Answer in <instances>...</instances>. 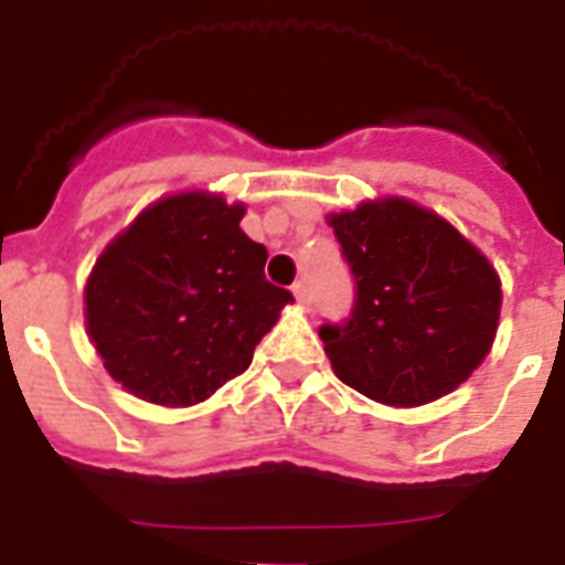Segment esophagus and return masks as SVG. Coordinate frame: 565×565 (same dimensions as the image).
Here are the masks:
<instances>
[{
  "label": "esophagus",
  "instance_id": "34e87169",
  "mask_svg": "<svg viewBox=\"0 0 565 565\" xmlns=\"http://www.w3.org/2000/svg\"><path fill=\"white\" fill-rule=\"evenodd\" d=\"M292 296L301 301V305H310V290H308V281H296L292 284Z\"/></svg>",
  "mask_w": 565,
  "mask_h": 565
}]
</instances>
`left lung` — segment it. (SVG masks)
<instances>
[{"label":"left lung","mask_w":565,"mask_h":565,"mask_svg":"<svg viewBox=\"0 0 565 565\" xmlns=\"http://www.w3.org/2000/svg\"><path fill=\"white\" fill-rule=\"evenodd\" d=\"M328 225L354 275L349 319L319 328L334 375L393 407L463 384L499 328L501 281L490 260L407 199L363 202L331 213Z\"/></svg>","instance_id":"8db88e82"}]
</instances>
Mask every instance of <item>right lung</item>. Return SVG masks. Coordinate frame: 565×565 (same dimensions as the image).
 <instances>
[{"label": "right lung", "instance_id": "add662e5", "mask_svg": "<svg viewBox=\"0 0 565 565\" xmlns=\"http://www.w3.org/2000/svg\"><path fill=\"white\" fill-rule=\"evenodd\" d=\"M246 207L179 193L146 207L99 255L84 287L96 352L128 393L163 407L211 398L248 370L292 292L266 281Z\"/></svg>", "mask_w": 565, "mask_h": 565}]
</instances>
